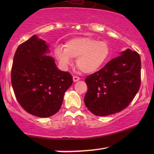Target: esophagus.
<instances>
[{
	"mask_svg": "<svg viewBox=\"0 0 154 154\" xmlns=\"http://www.w3.org/2000/svg\"><path fill=\"white\" fill-rule=\"evenodd\" d=\"M80 80V78L79 76H76V75H73V81L74 82H77Z\"/></svg>",
	"mask_w": 154,
	"mask_h": 154,
	"instance_id": "esophagus-1",
	"label": "esophagus"
}]
</instances>
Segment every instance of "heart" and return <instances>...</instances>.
I'll return each mask as SVG.
<instances>
[{"instance_id": "1", "label": "heart", "mask_w": 154, "mask_h": 154, "mask_svg": "<svg viewBox=\"0 0 154 154\" xmlns=\"http://www.w3.org/2000/svg\"><path fill=\"white\" fill-rule=\"evenodd\" d=\"M64 50L60 46L54 48V56L61 66L66 68L76 58V66L82 72L92 73L108 62L111 48L105 41L89 37L73 38L65 43Z\"/></svg>"}]
</instances>
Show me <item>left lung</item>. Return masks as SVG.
Returning a JSON list of instances; mask_svg holds the SVG:
<instances>
[{
  "label": "left lung",
  "mask_w": 154,
  "mask_h": 154,
  "mask_svg": "<svg viewBox=\"0 0 154 154\" xmlns=\"http://www.w3.org/2000/svg\"><path fill=\"white\" fill-rule=\"evenodd\" d=\"M85 81L88 92L84 102L88 110L98 116L120 112L130 104L140 88V54L127 49Z\"/></svg>",
  "instance_id": "8db88e82"
}]
</instances>
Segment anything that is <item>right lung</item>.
<instances>
[{
    "label": "right lung",
    "instance_id": "add662e5",
    "mask_svg": "<svg viewBox=\"0 0 154 154\" xmlns=\"http://www.w3.org/2000/svg\"><path fill=\"white\" fill-rule=\"evenodd\" d=\"M45 41L35 35L20 44L14 56L11 83L19 104L26 112L45 118L55 114L72 85L67 71L57 68Z\"/></svg>",
    "mask_w": 154,
    "mask_h": 154
}]
</instances>
